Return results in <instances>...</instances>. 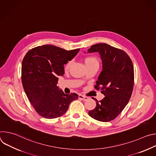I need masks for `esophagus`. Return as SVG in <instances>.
Listing matches in <instances>:
<instances>
[{
	"label": "esophagus",
	"instance_id": "esophagus-1",
	"mask_svg": "<svg viewBox=\"0 0 156 156\" xmlns=\"http://www.w3.org/2000/svg\"><path fill=\"white\" fill-rule=\"evenodd\" d=\"M78 98H79L80 99H81V100L84 101H86V100L88 99V98H87V97L84 96H83V95H81V94H80V95L78 96Z\"/></svg>",
	"mask_w": 156,
	"mask_h": 156
}]
</instances>
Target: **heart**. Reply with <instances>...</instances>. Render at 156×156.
Returning <instances> with one entry per match:
<instances>
[{
  "label": "heart",
  "instance_id": "b5f03b06",
  "mask_svg": "<svg viewBox=\"0 0 156 156\" xmlns=\"http://www.w3.org/2000/svg\"><path fill=\"white\" fill-rule=\"evenodd\" d=\"M84 63L86 65V66H91L92 65H94V64H98V59L93 56H90V57H87L84 59ZM72 63V61H69L65 65V70H67L68 69H69L70 66H71Z\"/></svg>",
  "mask_w": 156,
  "mask_h": 156
}]
</instances>
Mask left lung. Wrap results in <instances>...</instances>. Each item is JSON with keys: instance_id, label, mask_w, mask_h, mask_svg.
<instances>
[{"instance_id": "left-lung-1", "label": "left lung", "mask_w": 156, "mask_h": 156, "mask_svg": "<svg viewBox=\"0 0 156 156\" xmlns=\"http://www.w3.org/2000/svg\"><path fill=\"white\" fill-rule=\"evenodd\" d=\"M87 52L100 55L102 70L95 89H100L105 96L100 101L95 99L96 106L88 114L95 120L110 122L122 112L131 98L134 85L133 65L125 51L105 43L94 44Z\"/></svg>"}]
</instances>
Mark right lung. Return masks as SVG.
I'll return each mask as SVG.
<instances>
[{"instance_id": "obj_1", "label": "right lung", "mask_w": 156, "mask_h": 156, "mask_svg": "<svg viewBox=\"0 0 156 156\" xmlns=\"http://www.w3.org/2000/svg\"><path fill=\"white\" fill-rule=\"evenodd\" d=\"M80 49L66 51L53 45H43L30 50L21 65V81L30 102L41 117H61L75 93L65 94L57 86L58 76L64 74V65L72 60Z\"/></svg>"}]
</instances>
